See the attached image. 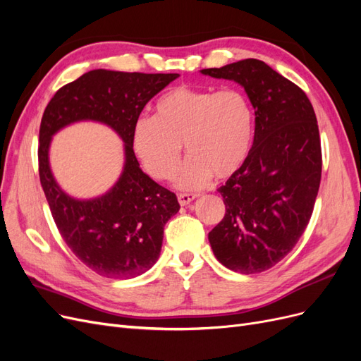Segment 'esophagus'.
<instances>
[{
    "instance_id": "esophagus-1",
    "label": "esophagus",
    "mask_w": 361,
    "mask_h": 361,
    "mask_svg": "<svg viewBox=\"0 0 361 361\" xmlns=\"http://www.w3.org/2000/svg\"><path fill=\"white\" fill-rule=\"evenodd\" d=\"M194 199H197V194L195 192H182V194H178V200L182 206H187L190 204Z\"/></svg>"
}]
</instances>
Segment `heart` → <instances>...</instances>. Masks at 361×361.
<instances>
[{"label":"heart","instance_id":"1","mask_svg":"<svg viewBox=\"0 0 361 361\" xmlns=\"http://www.w3.org/2000/svg\"><path fill=\"white\" fill-rule=\"evenodd\" d=\"M155 111L133 128L134 152L152 178L174 176L182 143L190 158L176 178L180 190L202 188L214 174L227 179L244 167L253 147L255 110L243 90L179 85L159 97Z\"/></svg>","mask_w":361,"mask_h":361}]
</instances>
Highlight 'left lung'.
I'll return each mask as SVG.
<instances>
[{"label": "left lung", "instance_id": "left-lung-1", "mask_svg": "<svg viewBox=\"0 0 361 361\" xmlns=\"http://www.w3.org/2000/svg\"><path fill=\"white\" fill-rule=\"evenodd\" d=\"M200 72L243 85L256 116L250 157L218 188L226 214L207 238L226 268L267 271L298 243L319 191L322 152L313 106L298 85L256 59Z\"/></svg>", "mask_w": 361, "mask_h": 361}]
</instances>
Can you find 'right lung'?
Masks as SVG:
<instances>
[{
  "label": "right lung",
  "mask_w": 361,
  "mask_h": 361,
  "mask_svg": "<svg viewBox=\"0 0 361 361\" xmlns=\"http://www.w3.org/2000/svg\"><path fill=\"white\" fill-rule=\"evenodd\" d=\"M179 73L94 69L54 94L39 130V176L64 243L85 267L108 279H134L159 257L164 226L178 214L176 194L150 179L135 158L133 128L146 104ZM92 119L110 126L124 140L126 164L105 195L73 200L56 183L49 146L64 126Z\"/></svg>",
  "instance_id": "obj_1"
}]
</instances>
